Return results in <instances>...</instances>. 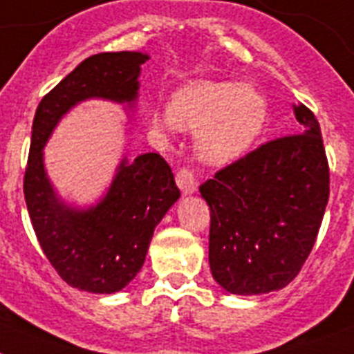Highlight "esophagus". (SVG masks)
Segmentation results:
<instances>
[{"mask_svg": "<svg viewBox=\"0 0 354 354\" xmlns=\"http://www.w3.org/2000/svg\"><path fill=\"white\" fill-rule=\"evenodd\" d=\"M176 185L180 187V191L183 194H192V192L196 191V180L192 176L191 171H187V169H182V171H178L176 174Z\"/></svg>", "mask_w": 354, "mask_h": 354, "instance_id": "1", "label": "esophagus"}]
</instances>
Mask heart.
I'll list each match as a JSON object with an SVG mask.
<instances>
[{
  "instance_id": "heart-1",
  "label": "heart",
  "mask_w": 354,
  "mask_h": 354,
  "mask_svg": "<svg viewBox=\"0 0 354 354\" xmlns=\"http://www.w3.org/2000/svg\"><path fill=\"white\" fill-rule=\"evenodd\" d=\"M266 96L234 82L194 80L172 94L169 109L158 118L167 129H196L194 151L212 165L234 162L266 131Z\"/></svg>"
}]
</instances>
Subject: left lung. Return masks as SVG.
Returning a JSON list of instances; mask_svg holds the SVG:
<instances>
[{"label": "left lung", "instance_id": "8db88e82", "mask_svg": "<svg viewBox=\"0 0 354 354\" xmlns=\"http://www.w3.org/2000/svg\"><path fill=\"white\" fill-rule=\"evenodd\" d=\"M298 132L249 152L202 187L211 209L209 266L231 295L286 287L309 257L329 200L320 125L295 107Z\"/></svg>", "mask_w": 354, "mask_h": 354}]
</instances>
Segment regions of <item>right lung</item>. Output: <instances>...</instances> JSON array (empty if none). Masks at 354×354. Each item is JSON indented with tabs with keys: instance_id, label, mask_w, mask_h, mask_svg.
<instances>
[{
	"instance_id": "add662e5",
	"label": "right lung",
	"mask_w": 354,
	"mask_h": 354,
	"mask_svg": "<svg viewBox=\"0 0 354 354\" xmlns=\"http://www.w3.org/2000/svg\"><path fill=\"white\" fill-rule=\"evenodd\" d=\"M147 53H103L83 59L37 105L30 138L25 202L45 257L68 286L112 295L127 287L147 257L154 229L180 198L174 174L156 152H125L94 203L77 205L57 192L43 149L76 105L105 100L136 111Z\"/></svg>"
}]
</instances>
